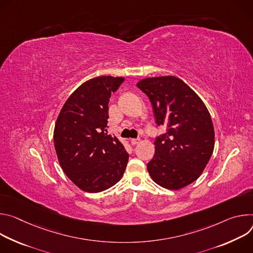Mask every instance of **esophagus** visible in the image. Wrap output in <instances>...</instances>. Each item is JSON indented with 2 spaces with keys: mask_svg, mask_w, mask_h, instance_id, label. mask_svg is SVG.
<instances>
[{
  "mask_svg": "<svg viewBox=\"0 0 253 253\" xmlns=\"http://www.w3.org/2000/svg\"><path fill=\"white\" fill-rule=\"evenodd\" d=\"M139 143H141V139H139V138H132V139H130V144L132 146H135V145H137Z\"/></svg>",
  "mask_w": 253,
  "mask_h": 253,
  "instance_id": "esophagus-1",
  "label": "esophagus"
}]
</instances>
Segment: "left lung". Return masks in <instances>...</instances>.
Wrapping results in <instances>:
<instances>
[{"label":"left lung","mask_w":253,"mask_h":253,"mask_svg":"<svg viewBox=\"0 0 253 253\" xmlns=\"http://www.w3.org/2000/svg\"><path fill=\"white\" fill-rule=\"evenodd\" d=\"M136 86L149 96L158 126H167L154 142L149 174L161 187L180 190L201 176L213 154L215 133L209 111L176 76L145 78Z\"/></svg>","instance_id":"8db88e82"}]
</instances>
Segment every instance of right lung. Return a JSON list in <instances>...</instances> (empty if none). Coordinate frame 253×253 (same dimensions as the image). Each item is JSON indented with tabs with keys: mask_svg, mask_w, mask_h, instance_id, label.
<instances>
[{
	"mask_svg": "<svg viewBox=\"0 0 253 253\" xmlns=\"http://www.w3.org/2000/svg\"><path fill=\"white\" fill-rule=\"evenodd\" d=\"M124 80L108 75L83 82L65 101L56 121L53 139L59 164L82 191H104L125 173L128 154L106 129L110 94Z\"/></svg>",
	"mask_w": 253,
	"mask_h": 253,
	"instance_id": "obj_1",
	"label": "right lung"
}]
</instances>
